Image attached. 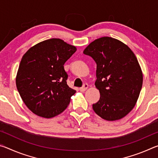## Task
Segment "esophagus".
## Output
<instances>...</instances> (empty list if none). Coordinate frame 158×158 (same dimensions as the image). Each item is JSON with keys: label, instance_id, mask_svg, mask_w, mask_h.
Masks as SVG:
<instances>
[{"label": "esophagus", "instance_id": "1", "mask_svg": "<svg viewBox=\"0 0 158 158\" xmlns=\"http://www.w3.org/2000/svg\"><path fill=\"white\" fill-rule=\"evenodd\" d=\"M88 87H89V85H88L87 84H84V85H83L82 87L79 88V90L81 92H84L88 89Z\"/></svg>", "mask_w": 158, "mask_h": 158}]
</instances>
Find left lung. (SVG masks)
I'll return each instance as SVG.
<instances>
[{
	"mask_svg": "<svg viewBox=\"0 0 158 158\" xmlns=\"http://www.w3.org/2000/svg\"><path fill=\"white\" fill-rule=\"evenodd\" d=\"M84 53L97 64L95 85L100 98L93 110L106 121L123 118L135 106L142 87V72L135 53L110 37L95 40Z\"/></svg>",
	"mask_w": 158,
	"mask_h": 158,
	"instance_id": "1",
	"label": "left lung"
}]
</instances>
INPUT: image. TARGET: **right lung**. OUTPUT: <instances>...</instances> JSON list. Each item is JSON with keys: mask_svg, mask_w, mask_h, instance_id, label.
<instances>
[{"mask_svg": "<svg viewBox=\"0 0 158 158\" xmlns=\"http://www.w3.org/2000/svg\"><path fill=\"white\" fill-rule=\"evenodd\" d=\"M77 48L52 38L30 48L19 67L16 85L26 106L37 116L50 118L65 110L76 90L68 86L64 64Z\"/></svg>", "mask_w": 158, "mask_h": 158, "instance_id": "right-lung-1", "label": "right lung"}]
</instances>
